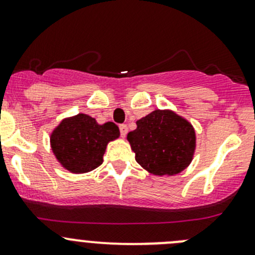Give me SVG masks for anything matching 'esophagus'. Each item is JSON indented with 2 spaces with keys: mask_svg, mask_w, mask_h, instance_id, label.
Listing matches in <instances>:
<instances>
[{
  "mask_svg": "<svg viewBox=\"0 0 255 255\" xmlns=\"http://www.w3.org/2000/svg\"><path fill=\"white\" fill-rule=\"evenodd\" d=\"M120 132H121V137L125 138L126 134H127V132H128L127 125H121L120 126Z\"/></svg>",
  "mask_w": 255,
  "mask_h": 255,
  "instance_id": "esophagus-1",
  "label": "esophagus"
}]
</instances>
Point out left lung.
Returning <instances> with one entry per match:
<instances>
[{
	"label": "left lung",
	"mask_w": 255,
	"mask_h": 255,
	"mask_svg": "<svg viewBox=\"0 0 255 255\" xmlns=\"http://www.w3.org/2000/svg\"><path fill=\"white\" fill-rule=\"evenodd\" d=\"M135 160L154 175H175L192 160L196 137L192 126L171 111L156 110L137 121L127 135Z\"/></svg>",
	"instance_id": "left-lung-1"
}]
</instances>
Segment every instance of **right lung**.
<instances>
[{"label":"right lung","instance_id":"obj_1","mask_svg":"<svg viewBox=\"0 0 255 255\" xmlns=\"http://www.w3.org/2000/svg\"><path fill=\"white\" fill-rule=\"evenodd\" d=\"M118 137L120 129L113 122L99 125L95 118L79 113L54 129L50 142L59 163L71 173L82 174L101 165L107 143Z\"/></svg>","mask_w":255,"mask_h":255}]
</instances>
